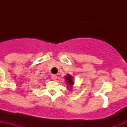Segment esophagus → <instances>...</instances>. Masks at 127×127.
<instances>
[{
	"instance_id": "obj_1",
	"label": "esophagus",
	"mask_w": 127,
	"mask_h": 127,
	"mask_svg": "<svg viewBox=\"0 0 127 127\" xmlns=\"http://www.w3.org/2000/svg\"><path fill=\"white\" fill-rule=\"evenodd\" d=\"M51 78L53 80H56L57 78V76L55 75V74H53V75L51 76Z\"/></svg>"
}]
</instances>
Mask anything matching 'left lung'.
Returning <instances> with one entry per match:
<instances>
[{"label": "left lung", "mask_w": 127, "mask_h": 127, "mask_svg": "<svg viewBox=\"0 0 127 127\" xmlns=\"http://www.w3.org/2000/svg\"><path fill=\"white\" fill-rule=\"evenodd\" d=\"M65 80L66 81V84L68 86V88H72V86L74 85L73 77L70 74H67L65 76Z\"/></svg>", "instance_id": "1"}]
</instances>
